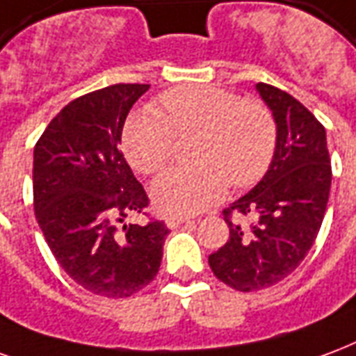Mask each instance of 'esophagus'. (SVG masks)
Listing matches in <instances>:
<instances>
[{
	"label": "esophagus",
	"mask_w": 356,
	"mask_h": 356,
	"mask_svg": "<svg viewBox=\"0 0 356 356\" xmlns=\"http://www.w3.org/2000/svg\"><path fill=\"white\" fill-rule=\"evenodd\" d=\"M186 222H189V218L186 216H168L167 220H165V224H167L168 229H176L178 225L186 224Z\"/></svg>",
	"instance_id": "34e87169"
}]
</instances>
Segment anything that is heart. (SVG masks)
I'll list each match as a JSON object with an SVG mask.
<instances>
[{
    "instance_id": "heart-1",
    "label": "heart",
    "mask_w": 356,
    "mask_h": 356,
    "mask_svg": "<svg viewBox=\"0 0 356 356\" xmlns=\"http://www.w3.org/2000/svg\"><path fill=\"white\" fill-rule=\"evenodd\" d=\"M161 110L134 111L123 127V149L132 167L153 175L165 167L178 136L197 134L193 167H175L153 181V203L167 214H197L237 188L258 181L271 165L277 124L260 100H241L232 90L188 85L167 90Z\"/></svg>"
}]
</instances>
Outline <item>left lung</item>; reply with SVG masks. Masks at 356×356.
Instances as JSON below:
<instances>
[{"label": "left lung", "instance_id": "left-lung-1", "mask_svg": "<svg viewBox=\"0 0 356 356\" xmlns=\"http://www.w3.org/2000/svg\"><path fill=\"white\" fill-rule=\"evenodd\" d=\"M277 124V147L266 176L224 210L229 238L209 256L218 279L238 292L273 286L300 266L315 243L330 195L326 131L302 102L258 83ZM233 216L257 222L241 228Z\"/></svg>", "mask_w": 356, "mask_h": 356}]
</instances>
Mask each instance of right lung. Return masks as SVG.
Returning <instances> with one entry per match:
<instances>
[{"label":"right lung","instance_id":"right-lung-1","mask_svg":"<svg viewBox=\"0 0 356 356\" xmlns=\"http://www.w3.org/2000/svg\"><path fill=\"white\" fill-rule=\"evenodd\" d=\"M147 89L118 83L75 98L33 147L38 224L62 269L96 296L129 298L147 286L170 233L159 220L124 224L149 204L119 152L124 119Z\"/></svg>","mask_w":356,"mask_h":356}]
</instances>
